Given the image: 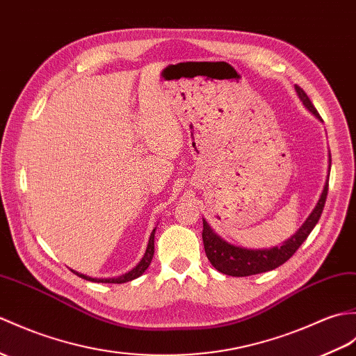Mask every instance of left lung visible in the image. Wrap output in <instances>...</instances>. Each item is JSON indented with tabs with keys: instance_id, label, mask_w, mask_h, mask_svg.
Listing matches in <instances>:
<instances>
[{
	"instance_id": "obj_1",
	"label": "left lung",
	"mask_w": 356,
	"mask_h": 356,
	"mask_svg": "<svg viewBox=\"0 0 356 356\" xmlns=\"http://www.w3.org/2000/svg\"><path fill=\"white\" fill-rule=\"evenodd\" d=\"M296 92L299 95L302 103L305 104L308 111H311L318 120L321 117L318 115L317 109L311 103L309 97L307 92L300 88L296 86ZM329 170H330V153H329ZM327 197V181L323 188L316 208L312 209L307 221L303 222L300 229L297 232L288 238L282 245L271 247V249H261V250H252L244 249V247H236L234 244L226 243L225 239H221L216 232H212L208 221L203 220V245L206 256H208L209 262L212 264L222 275L235 276V277H244L252 275H259V273H266L270 270H275L279 266H282L291 256L297 252V249L303 244L305 239L312 232V229L320 220L321 212H323L325 203Z\"/></svg>"
}]
</instances>
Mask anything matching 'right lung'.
Returning a JSON list of instances; mask_svg holds the SVG:
<instances>
[{
    "label": "right lung",
    "instance_id": "1",
    "mask_svg": "<svg viewBox=\"0 0 356 356\" xmlns=\"http://www.w3.org/2000/svg\"><path fill=\"white\" fill-rule=\"evenodd\" d=\"M154 232H156V227L153 229V232L150 235V239H148V245H147V250L143 256V259L139 261L138 266L130 270L129 273H126V275H121L118 277H109V279H97V277H89L86 275H81V273H77L74 271V275H77L81 279H86V280H90V282H103V284H124V282H129V280H134L136 277H139L148 268V266H150V262L153 259V254H154Z\"/></svg>",
    "mask_w": 356,
    "mask_h": 356
}]
</instances>
